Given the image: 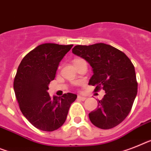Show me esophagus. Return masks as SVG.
Returning <instances> with one entry per match:
<instances>
[{"instance_id":"34e87169","label":"esophagus","mask_w":151,"mask_h":151,"mask_svg":"<svg viewBox=\"0 0 151 151\" xmlns=\"http://www.w3.org/2000/svg\"><path fill=\"white\" fill-rule=\"evenodd\" d=\"M77 98H78V100H81V101H84L86 99V97L81 96H78V97H77Z\"/></svg>"}]
</instances>
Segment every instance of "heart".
<instances>
[{
  "instance_id": "b5f03b06",
  "label": "heart",
  "mask_w": 151,
  "mask_h": 151,
  "mask_svg": "<svg viewBox=\"0 0 151 151\" xmlns=\"http://www.w3.org/2000/svg\"><path fill=\"white\" fill-rule=\"evenodd\" d=\"M76 61H77V60H76Z\"/></svg>"
}]
</instances>
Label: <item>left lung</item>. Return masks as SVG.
Wrapping results in <instances>:
<instances>
[{"instance_id":"left-lung-1","label":"left lung","mask_w":151,"mask_h":151,"mask_svg":"<svg viewBox=\"0 0 151 151\" xmlns=\"http://www.w3.org/2000/svg\"><path fill=\"white\" fill-rule=\"evenodd\" d=\"M73 53L92 67L89 85L106 93L97 109L89 113L90 121L100 129L115 127L127 116L137 94L134 65L123 52L104 43L76 45Z\"/></svg>"}]
</instances>
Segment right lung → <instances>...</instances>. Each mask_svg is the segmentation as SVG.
Masks as SVG:
<instances>
[{"mask_svg":"<svg viewBox=\"0 0 151 151\" xmlns=\"http://www.w3.org/2000/svg\"><path fill=\"white\" fill-rule=\"evenodd\" d=\"M73 45L45 43L26 55L17 68L14 90L24 117L35 127L54 131L66 119L76 94L68 93L62 97L51 98L48 85L54 80L59 62Z\"/></svg>","mask_w":151,"mask_h":151,"instance_id":"1","label":"right lung"}]
</instances>
